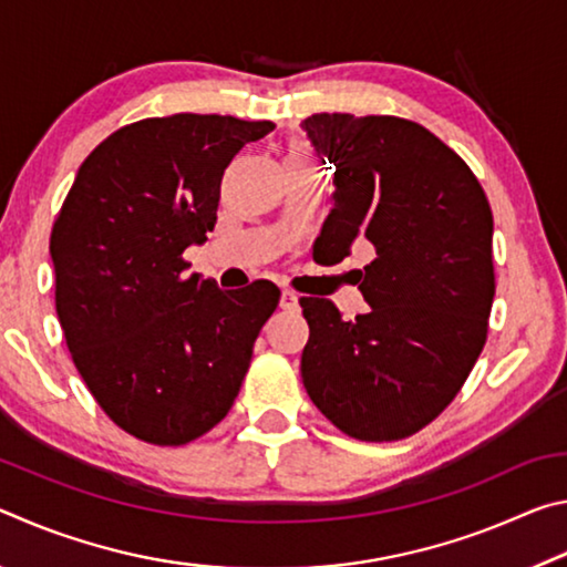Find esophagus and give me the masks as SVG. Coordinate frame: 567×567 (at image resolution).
Instances as JSON below:
<instances>
[{"label": "esophagus", "instance_id": "obj_1", "mask_svg": "<svg viewBox=\"0 0 567 567\" xmlns=\"http://www.w3.org/2000/svg\"><path fill=\"white\" fill-rule=\"evenodd\" d=\"M280 307L285 312H297V310H300V297H297L290 290H285L282 297H280Z\"/></svg>", "mask_w": 567, "mask_h": 567}]
</instances>
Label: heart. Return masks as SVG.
Instances as JSON below:
<instances>
[{"label":"heart","instance_id":"1","mask_svg":"<svg viewBox=\"0 0 567 567\" xmlns=\"http://www.w3.org/2000/svg\"><path fill=\"white\" fill-rule=\"evenodd\" d=\"M287 162H302V165H315V157L305 145H295L292 152H290V157H287Z\"/></svg>","mask_w":567,"mask_h":567}]
</instances>
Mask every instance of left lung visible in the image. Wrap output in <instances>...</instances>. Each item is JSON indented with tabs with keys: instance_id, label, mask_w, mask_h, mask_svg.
<instances>
[{
	"instance_id": "obj_1",
	"label": "left lung",
	"mask_w": 567,
	"mask_h": 567,
	"mask_svg": "<svg viewBox=\"0 0 567 567\" xmlns=\"http://www.w3.org/2000/svg\"><path fill=\"white\" fill-rule=\"evenodd\" d=\"M307 140L334 167L318 243L342 260L370 245L354 320L302 297V382L334 427L390 443L433 422L463 388L495 297L493 213L463 159L422 124L390 114H312Z\"/></svg>"
}]
</instances>
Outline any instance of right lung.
Segmentation results:
<instances>
[{"label":"right lung","mask_w":567,"mask_h":567,"mask_svg":"<svg viewBox=\"0 0 567 567\" xmlns=\"http://www.w3.org/2000/svg\"><path fill=\"white\" fill-rule=\"evenodd\" d=\"M275 130L223 114L140 120L82 162L50 237L56 318L94 400L152 445H185L223 420L280 290L223 292L182 252L217 223L219 185Z\"/></svg>","instance_id":"1"}]
</instances>
